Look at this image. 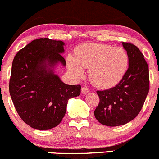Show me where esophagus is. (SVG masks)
Segmentation results:
<instances>
[{
    "mask_svg": "<svg viewBox=\"0 0 159 159\" xmlns=\"http://www.w3.org/2000/svg\"><path fill=\"white\" fill-rule=\"evenodd\" d=\"M89 92V89L87 86H83V87L81 88V93H82V94H88Z\"/></svg>",
    "mask_w": 159,
    "mask_h": 159,
    "instance_id": "esophagus-1",
    "label": "esophagus"
}]
</instances>
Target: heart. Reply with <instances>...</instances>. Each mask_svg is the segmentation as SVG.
Masks as SVG:
<instances>
[{"mask_svg":"<svg viewBox=\"0 0 159 159\" xmlns=\"http://www.w3.org/2000/svg\"><path fill=\"white\" fill-rule=\"evenodd\" d=\"M128 65L129 57L124 49L97 43L82 44L75 50V57H68V68L77 78L83 77V68L89 69L90 81L101 89L118 84Z\"/></svg>","mask_w":159,"mask_h":159,"instance_id":"1","label":"heart"}]
</instances>
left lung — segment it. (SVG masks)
I'll list each match as a JSON object with an SVG mask.
<instances>
[{
    "label": "left lung",
    "instance_id": "left-lung-1",
    "mask_svg": "<svg viewBox=\"0 0 159 159\" xmlns=\"http://www.w3.org/2000/svg\"><path fill=\"white\" fill-rule=\"evenodd\" d=\"M129 57V68L116 86L97 91L100 102L94 110L96 119L106 126L122 125L134 119L145 103L149 91L148 66L133 44L122 42Z\"/></svg>",
    "mask_w": 159,
    "mask_h": 159
}]
</instances>
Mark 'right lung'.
I'll return each instance as SVG.
<instances>
[{
  "instance_id": "right-lung-1",
  "label": "right lung",
  "mask_w": 159,
  "mask_h": 159,
  "mask_svg": "<svg viewBox=\"0 0 159 159\" xmlns=\"http://www.w3.org/2000/svg\"><path fill=\"white\" fill-rule=\"evenodd\" d=\"M65 43L38 38L14 57L9 91L17 114L23 121L38 130L56 127L63 119L68 101L80 95L81 85L65 84L54 74L58 63L65 66L61 54Z\"/></svg>"
}]
</instances>
